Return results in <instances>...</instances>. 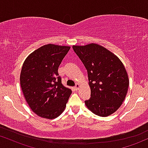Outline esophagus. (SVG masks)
Instances as JSON below:
<instances>
[{
  "label": "esophagus",
  "mask_w": 148,
  "mask_h": 148,
  "mask_svg": "<svg viewBox=\"0 0 148 148\" xmlns=\"http://www.w3.org/2000/svg\"><path fill=\"white\" fill-rule=\"evenodd\" d=\"M79 84H76L75 86V90H77V89H79Z\"/></svg>",
  "instance_id": "1"
}]
</instances>
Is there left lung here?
Wrapping results in <instances>:
<instances>
[{
    "instance_id": "8db88e82",
    "label": "left lung",
    "mask_w": 148,
    "mask_h": 148,
    "mask_svg": "<svg viewBox=\"0 0 148 148\" xmlns=\"http://www.w3.org/2000/svg\"><path fill=\"white\" fill-rule=\"evenodd\" d=\"M87 71L91 98L86 106L93 113L107 117L120 107L129 87L125 68L114 54L97 44L73 46Z\"/></svg>"
}]
</instances>
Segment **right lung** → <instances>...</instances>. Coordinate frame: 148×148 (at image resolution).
<instances>
[{
    "instance_id": "obj_1",
    "label": "right lung",
    "mask_w": 148,
    "mask_h": 148,
    "mask_svg": "<svg viewBox=\"0 0 148 148\" xmlns=\"http://www.w3.org/2000/svg\"><path fill=\"white\" fill-rule=\"evenodd\" d=\"M70 48L46 45L31 53L23 64L21 89L29 107L40 117L55 118L65 109L72 91L62 84L58 69Z\"/></svg>"
}]
</instances>
